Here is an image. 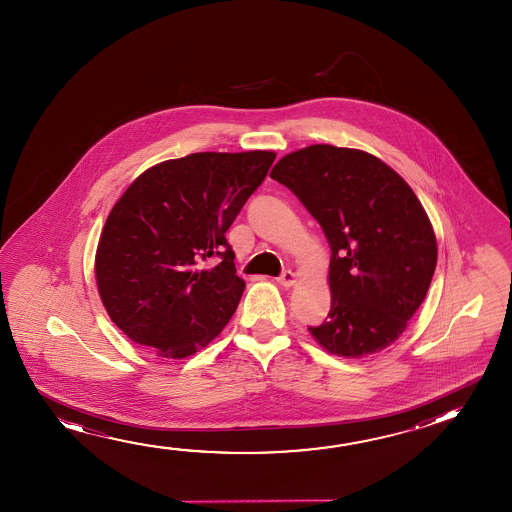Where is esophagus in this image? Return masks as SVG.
Instances as JSON below:
<instances>
[{"instance_id": "34e87169", "label": "esophagus", "mask_w": 512, "mask_h": 512, "mask_svg": "<svg viewBox=\"0 0 512 512\" xmlns=\"http://www.w3.org/2000/svg\"><path fill=\"white\" fill-rule=\"evenodd\" d=\"M277 280L278 284L284 285V287H291V285L296 284V275H294L293 271H284Z\"/></svg>"}]
</instances>
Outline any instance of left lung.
<instances>
[{"instance_id": "left-lung-1", "label": "left lung", "mask_w": 512, "mask_h": 512, "mask_svg": "<svg viewBox=\"0 0 512 512\" xmlns=\"http://www.w3.org/2000/svg\"><path fill=\"white\" fill-rule=\"evenodd\" d=\"M269 176L298 196L332 250V305L312 337L346 359L386 350L436 271V234L418 196L375 155L330 144L285 155Z\"/></svg>"}]
</instances>
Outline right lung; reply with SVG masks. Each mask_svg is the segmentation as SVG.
<instances>
[{
	"mask_svg": "<svg viewBox=\"0 0 512 512\" xmlns=\"http://www.w3.org/2000/svg\"><path fill=\"white\" fill-rule=\"evenodd\" d=\"M275 151H202L137 176L110 210L94 259L101 303L134 343L185 359L216 339L243 296L228 228ZM219 256L222 262H204Z\"/></svg>",
	"mask_w": 512,
	"mask_h": 512,
	"instance_id": "obj_1",
	"label": "right lung"
}]
</instances>
